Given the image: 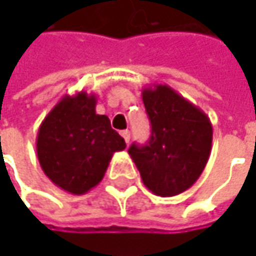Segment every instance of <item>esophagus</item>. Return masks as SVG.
<instances>
[{
  "label": "esophagus",
  "mask_w": 256,
  "mask_h": 256,
  "mask_svg": "<svg viewBox=\"0 0 256 256\" xmlns=\"http://www.w3.org/2000/svg\"><path fill=\"white\" fill-rule=\"evenodd\" d=\"M121 135H122V138L125 140V142L130 144V140H131V132H130L128 130H125V131H121Z\"/></svg>",
  "instance_id": "34e87169"
}]
</instances>
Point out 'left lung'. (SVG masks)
I'll use <instances>...</instances> for the list:
<instances>
[{
  "instance_id": "obj_1",
  "label": "left lung",
  "mask_w": 256,
  "mask_h": 256,
  "mask_svg": "<svg viewBox=\"0 0 256 256\" xmlns=\"http://www.w3.org/2000/svg\"><path fill=\"white\" fill-rule=\"evenodd\" d=\"M142 101L151 138L142 146L132 144L128 154L152 194L178 195L196 182L210 160L212 124L202 110L168 85L144 88Z\"/></svg>"
}]
</instances>
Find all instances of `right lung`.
<instances>
[{"label":"right lung","instance_id":"right-lung-1","mask_svg":"<svg viewBox=\"0 0 256 256\" xmlns=\"http://www.w3.org/2000/svg\"><path fill=\"white\" fill-rule=\"evenodd\" d=\"M96 96L85 91L64 95L48 112L36 135L44 174L72 195L86 194L102 181L112 155L125 150L124 138L106 115L95 112Z\"/></svg>","mask_w":256,"mask_h":256}]
</instances>
